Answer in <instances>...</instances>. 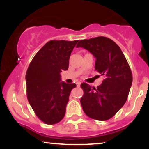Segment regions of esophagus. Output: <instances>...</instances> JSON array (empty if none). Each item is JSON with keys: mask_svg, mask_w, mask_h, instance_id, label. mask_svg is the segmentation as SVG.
Returning <instances> with one entry per match:
<instances>
[{"mask_svg": "<svg viewBox=\"0 0 149 149\" xmlns=\"http://www.w3.org/2000/svg\"><path fill=\"white\" fill-rule=\"evenodd\" d=\"M76 85H77L78 87H79L81 85V82H77V83H76Z\"/></svg>", "mask_w": 149, "mask_h": 149, "instance_id": "34e87169", "label": "esophagus"}]
</instances>
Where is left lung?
<instances>
[{"label": "left lung", "mask_w": 149, "mask_h": 149, "mask_svg": "<svg viewBox=\"0 0 149 149\" xmlns=\"http://www.w3.org/2000/svg\"><path fill=\"white\" fill-rule=\"evenodd\" d=\"M77 47L89 51L96 58L95 70L104 77L97 88L82 83L84 94L81 104L92 119H110L124 105L133 81L131 70L120 47L110 39L97 37L81 40Z\"/></svg>", "instance_id": "8db88e82"}]
</instances>
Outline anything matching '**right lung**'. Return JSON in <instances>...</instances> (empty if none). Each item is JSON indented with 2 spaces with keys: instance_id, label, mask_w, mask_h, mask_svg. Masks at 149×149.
Instances as JSON below:
<instances>
[{
  "instance_id": "obj_1",
  "label": "right lung",
  "mask_w": 149,
  "mask_h": 149,
  "mask_svg": "<svg viewBox=\"0 0 149 149\" xmlns=\"http://www.w3.org/2000/svg\"><path fill=\"white\" fill-rule=\"evenodd\" d=\"M79 40H51L34 57L26 73L27 99L39 119L54 125L64 118L66 105L76 84L61 81L69 58Z\"/></svg>"
}]
</instances>
